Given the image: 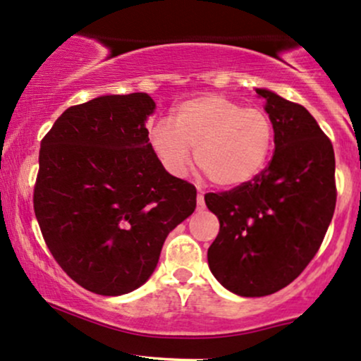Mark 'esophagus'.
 Here are the masks:
<instances>
[{
	"label": "esophagus",
	"mask_w": 361,
	"mask_h": 361,
	"mask_svg": "<svg viewBox=\"0 0 361 361\" xmlns=\"http://www.w3.org/2000/svg\"><path fill=\"white\" fill-rule=\"evenodd\" d=\"M197 207H199V209H202L204 207V193L202 192H199V195H197Z\"/></svg>",
	"instance_id": "esophagus-1"
}]
</instances>
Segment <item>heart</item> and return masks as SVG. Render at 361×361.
I'll list each match as a JSON object with an SVG mask.
<instances>
[{
  "instance_id": "obj_1",
  "label": "heart",
  "mask_w": 361,
  "mask_h": 361,
  "mask_svg": "<svg viewBox=\"0 0 361 361\" xmlns=\"http://www.w3.org/2000/svg\"><path fill=\"white\" fill-rule=\"evenodd\" d=\"M273 121L259 107H244L223 94L183 102L173 123L162 119L152 128V149L174 176L195 162L218 187H238L252 180L271 152Z\"/></svg>"
}]
</instances>
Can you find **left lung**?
I'll list each match as a JSON object with an SVG mask.
<instances>
[{"instance_id":"8db88e82","label":"left lung","mask_w":361,"mask_h":361,"mask_svg":"<svg viewBox=\"0 0 361 361\" xmlns=\"http://www.w3.org/2000/svg\"><path fill=\"white\" fill-rule=\"evenodd\" d=\"M275 152L261 173L244 185L204 195L219 219L207 249L212 275L245 298L289 286L320 249L336 209L332 142L302 105L268 90Z\"/></svg>"}]
</instances>
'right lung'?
<instances>
[{"mask_svg":"<svg viewBox=\"0 0 361 361\" xmlns=\"http://www.w3.org/2000/svg\"><path fill=\"white\" fill-rule=\"evenodd\" d=\"M147 93L107 94L67 109L41 140L34 214L63 271L102 295L138 289L197 190L171 176L149 142Z\"/></svg>","mask_w":361,"mask_h":361,"instance_id":"right-lung-1","label":"right lung"}]
</instances>
